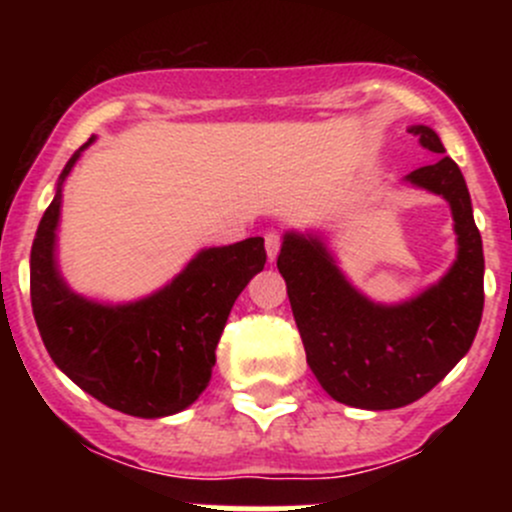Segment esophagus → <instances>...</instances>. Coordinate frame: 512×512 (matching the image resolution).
<instances>
[{
	"label": "esophagus",
	"mask_w": 512,
	"mask_h": 512,
	"mask_svg": "<svg viewBox=\"0 0 512 512\" xmlns=\"http://www.w3.org/2000/svg\"><path fill=\"white\" fill-rule=\"evenodd\" d=\"M280 245H282L280 235H277V232H267V235H265V250H267V257H270V262L275 260L277 252H280Z\"/></svg>",
	"instance_id": "1"
}]
</instances>
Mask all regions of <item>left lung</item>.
I'll return each instance as SVG.
<instances>
[{"instance_id":"1","label":"left lung","mask_w":512,"mask_h":512,"mask_svg":"<svg viewBox=\"0 0 512 512\" xmlns=\"http://www.w3.org/2000/svg\"><path fill=\"white\" fill-rule=\"evenodd\" d=\"M409 133L426 151L446 153L433 128ZM404 180L451 205L458 255L436 285L399 304L374 302L314 232H285L277 257L309 369L334 401L354 409H401L428 394L468 354L483 314V240L461 168L443 156Z\"/></svg>"}]
</instances>
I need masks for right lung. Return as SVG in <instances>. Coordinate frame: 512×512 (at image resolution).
<instances>
[{"label":"right lung","instance_id":"1","mask_svg":"<svg viewBox=\"0 0 512 512\" xmlns=\"http://www.w3.org/2000/svg\"><path fill=\"white\" fill-rule=\"evenodd\" d=\"M94 141L64 165L36 230L29 260L36 327L54 364L101 404L138 418L173 416L210 384L232 304L267 262L265 240L205 247L168 285L136 302L76 294L56 262V227L64 180Z\"/></svg>","mask_w":512,"mask_h":512}]
</instances>
